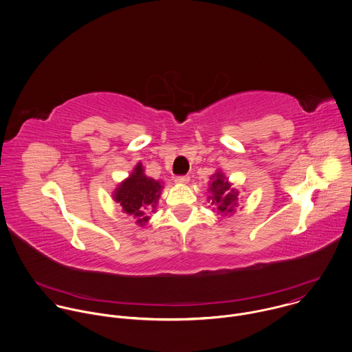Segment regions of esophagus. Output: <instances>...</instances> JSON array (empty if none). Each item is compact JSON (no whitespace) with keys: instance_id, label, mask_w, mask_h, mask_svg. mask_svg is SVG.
<instances>
[{"instance_id":"34e87169","label":"esophagus","mask_w":352,"mask_h":352,"mask_svg":"<svg viewBox=\"0 0 352 352\" xmlns=\"http://www.w3.org/2000/svg\"><path fill=\"white\" fill-rule=\"evenodd\" d=\"M175 182L177 184H188L189 177L188 175H178V177H175Z\"/></svg>"}]
</instances>
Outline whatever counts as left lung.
Wrapping results in <instances>:
<instances>
[{
    "label": "left lung",
    "mask_w": 352,
    "mask_h": 352,
    "mask_svg": "<svg viewBox=\"0 0 352 352\" xmlns=\"http://www.w3.org/2000/svg\"><path fill=\"white\" fill-rule=\"evenodd\" d=\"M213 196H210L213 201L217 204V210L221 213H231L234 211V207L236 206V196L238 193L231 189V185L224 181V177L221 173L214 174V179L210 188Z\"/></svg>",
    "instance_id": "left-lung-1"
}]
</instances>
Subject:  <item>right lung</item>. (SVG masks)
<instances>
[{"instance_id": "1", "label": "right lung", "mask_w": 352, "mask_h": 352, "mask_svg": "<svg viewBox=\"0 0 352 352\" xmlns=\"http://www.w3.org/2000/svg\"><path fill=\"white\" fill-rule=\"evenodd\" d=\"M162 185L144 174L140 163L135 167L132 175L124 181L114 192V200L121 204L122 210L133 214L140 226L149 219V213L155 211L157 199L160 197Z\"/></svg>"}]
</instances>
